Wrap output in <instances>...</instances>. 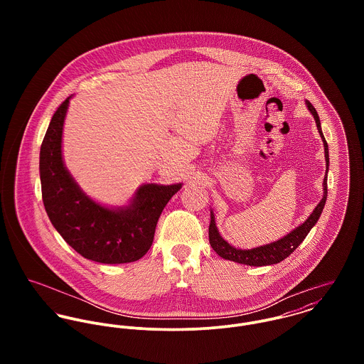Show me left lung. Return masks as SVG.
<instances>
[{"instance_id": "8db88e82", "label": "left lung", "mask_w": 364, "mask_h": 364, "mask_svg": "<svg viewBox=\"0 0 364 364\" xmlns=\"http://www.w3.org/2000/svg\"><path fill=\"white\" fill-rule=\"evenodd\" d=\"M306 105L309 107V110L311 112L315 123H316V129L318 133L322 139L323 143V153H325V164H326V171H325V176H323V182H322V188H323V195L321 202L315 206L312 210L311 214L309 215V218L300 224L299 227H296L294 230H291L289 234H286L284 237L279 238L277 241H273L270 244L266 245H260L252 250H241V248H235L231 244H228L218 232V228L215 225V217L213 210H210V225H208V241L211 248L224 259L232 260L237 263H242V264H248V266H267V264H274L279 263L283 259H286L291 252L296 251V248L304 241V238L307 237V234L311 231L312 227L316 224L325 202H326V196H328V188H326V173L329 169V151H328V144L326 140L322 134V129H321V122H319V116L315 110V107L312 106L309 101H306Z\"/></svg>"}]
</instances>
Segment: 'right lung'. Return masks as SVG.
Instances as JSON below:
<instances>
[{
    "instance_id": "right-lung-1",
    "label": "right lung",
    "mask_w": 364,
    "mask_h": 364,
    "mask_svg": "<svg viewBox=\"0 0 364 364\" xmlns=\"http://www.w3.org/2000/svg\"><path fill=\"white\" fill-rule=\"evenodd\" d=\"M73 97L57 107L41 147L46 213L57 232L84 258L107 264L139 260L150 250L158 218L182 183H144L124 206H106L90 198L63 159V129Z\"/></svg>"
}]
</instances>
